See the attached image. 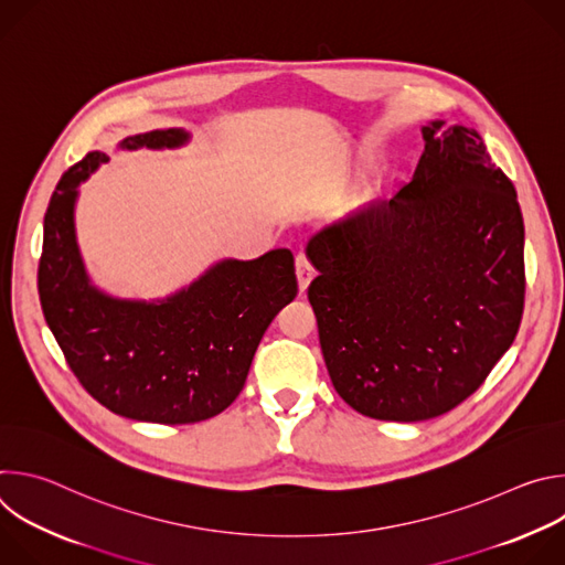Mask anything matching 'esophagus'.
I'll return each instance as SVG.
<instances>
[{
	"instance_id": "esophagus-1",
	"label": "esophagus",
	"mask_w": 565,
	"mask_h": 565,
	"mask_svg": "<svg viewBox=\"0 0 565 565\" xmlns=\"http://www.w3.org/2000/svg\"><path fill=\"white\" fill-rule=\"evenodd\" d=\"M295 268H297V281H299V290L303 292V290L308 288L310 279L315 277V268H312V264L308 262V257H306L303 253H299V255L295 257Z\"/></svg>"
}]
</instances>
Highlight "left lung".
Returning <instances> with one entry per match:
<instances>
[{
    "label": "left lung",
    "instance_id": "1",
    "mask_svg": "<svg viewBox=\"0 0 565 565\" xmlns=\"http://www.w3.org/2000/svg\"><path fill=\"white\" fill-rule=\"evenodd\" d=\"M423 127L412 181L308 244L321 353L340 397L418 423L467 399L512 347L525 303L523 214L478 131Z\"/></svg>",
    "mask_w": 565,
    "mask_h": 565
}]
</instances>
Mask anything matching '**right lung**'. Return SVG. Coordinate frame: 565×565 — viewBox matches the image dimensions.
Wrapping results in <instances>:
<instances>
[{
  "mask_svg": "<svg viewBox=\"0 0 565 565\" xmlns=\"http://www.w3.org/2000/svg\"><path fill=\"white\" fill-rule=\"evenodd\" d=\"M190 136L156 129L122 149L179 147ZM107 153L89 151L68 168L44 214L38 290L66 364L109 412L158 425H190L227 409L246 384L275 315L295 299L292 253L221 262L166 301H127L89 284L79 259L73 205Z\"/></svg>",
  "mask_w": 565,
  "mask_h": 565,
  "instance_id": "add662e5",
  "label": "right lung"
}]
</instances>
